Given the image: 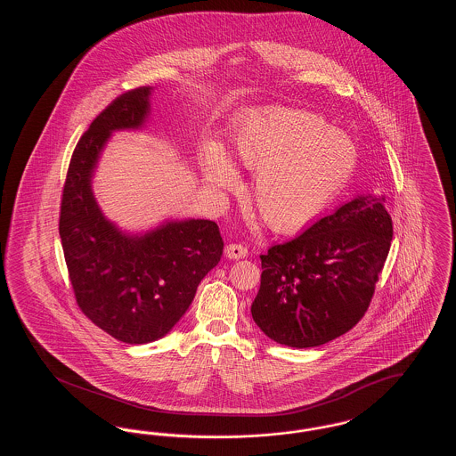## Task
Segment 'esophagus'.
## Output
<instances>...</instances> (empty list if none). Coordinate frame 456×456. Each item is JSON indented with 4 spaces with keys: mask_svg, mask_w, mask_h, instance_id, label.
I'll list each match as a JSON object with an SVG mask.
<instances>
[{
    "mask_svg": "<svg viewBox=\"0 0 456 456\" xmlns=\"http://www.w3.org/2000/svg\"><path fill=\"white\" fill-rule=\"evenodd\" d=\"M225 256L229 260H242V258L248 256V249L244 246H240V244H234L232 242V244L225 246Z\"/></svg>",
    "mask_w": 456,
    "mask_h": 456,
    "instance_id": "esophagus-1",
    "label": "esophagus"
}]
</instances>
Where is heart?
<instances>
[{
    "label": "heart",
    "instance_id": "obj_1",
    "mask_svg": "<svg viewBox=\"0 0 456 456\" xmlns=\"http://www.w3.org/2000/svg\"><path fill=\"white\" fill-rule=\"evenodd\" d=\"M234 160L253 171V201L263 220L281 232L299 231L320 217L347 186L359 164V149L346 131L299 109H268L238 131ZM203 179L214 191L239 186L229 155L210 145Z\"/></svg>",
    "mask_w": 456,
    "mask_h": 456
}]
</instances>
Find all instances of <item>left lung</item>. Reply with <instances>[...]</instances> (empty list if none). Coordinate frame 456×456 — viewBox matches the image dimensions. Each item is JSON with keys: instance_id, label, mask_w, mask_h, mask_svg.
Returning a JSON list of instances; mask_svg holds the SVG:
<instances>
[{"instance_id": "8db88e82", "label": "left lung", "mask_w": 456, "mask_h": 456, "mask_svg": "<svg viewBox=\"0 0 456 456\" xmlns=\"http://www.w3.org/2000/svg\"><path fill=\"white\" fill-rule=\"evenodd\" d=\"M385 196L357 195L301 236L261 255L251 314L277 344L307 348L347 333L368 311L390 251Z\"/></svg>"}]
</instances>
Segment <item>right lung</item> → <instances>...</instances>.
Returning a JSON list of instances; mask_svg holds the SVG:
<instances>
[{
  "label": "right lung",
  "mask_w": 456,
  "mask_h": 456,
  "mask_svg": "<svg viewBox=\"0 0 456 456\" xmlns=\"http://www.w3.org/2000/svg\"><path fill=\"white\" fill-rule=\"evenodd\" d=\"M152 92L130 90L92 121L71 155L60 216L77 303L92 323L131 346L173 330L224 251L214 220L167 218L145 232H128L95 200L92 183L109 138L145 128Z\"/></svg>",
  "instance_id": "obj_1"
}]
</instances>
